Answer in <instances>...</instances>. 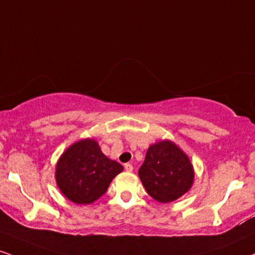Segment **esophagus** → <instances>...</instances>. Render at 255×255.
<instances>
[{"label":"esophagus","instance_id":"obj_1","mask_svg":"<svg viewBox=\"0 0 255 255\" xmlns=\"http://www.w3.org/2000/svg\"><path fill=\"white\" fill-rule=\"evenodd\" d=\"M125 168H126V171H127V172H131V171H133V165H131V164H126L125 165Z\"/></svg>","mask_w":255,"mask_h":255}]
</instances>
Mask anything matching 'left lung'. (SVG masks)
<instances>
[{"instance_id": "obj_1", "label": "left lung", "mask_w": 255, "mask_h": 255, "mask_svg": "<svg viewBox=\"0 0 255 255\" xmlns=\"http://www.w3.org/2000/svg\"><path fill=\"white\" fill-rule=\"evenodd\" d=\"M139 177L151 197L168 203L189 191L194 182V168L185 153L166 140L149 147Z\"/></svg>"}]
</instances>
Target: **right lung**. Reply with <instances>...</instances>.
<instances>
[{"mask_svg":"<svg viewBox=\"0 0 255 255\" xmlns=\"http://www.w3.org/2000/svg\"><path fill=\"white\" fill-rule=\"evenodd\" d=\"M122 170L121 164L103 154L96 141L85 139L73 143L61 155L56 180L70 201L90 204L106 194L113 178Z\"/></svg>","mask_w":255,"mask_h":255,"instance_id":"obj_1","label":"right lung"}]
</instances>
